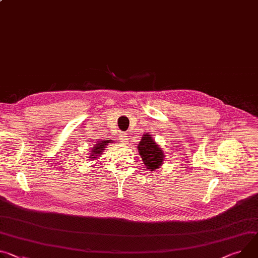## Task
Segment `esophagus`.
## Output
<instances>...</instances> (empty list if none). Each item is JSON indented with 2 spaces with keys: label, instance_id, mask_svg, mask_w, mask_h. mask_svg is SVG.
<instances>
[{
  "label": "esophagus",
  "instance_id": "esophagus-1",
  "mask_svg": "<svg viewBox=\"0 0 258 258\" xmlns=\"http://www.w3.org/2000/svg\"><path fill=\"white\" fill-rule=\"evenodd\" d=\"M119 138H120V141H121L122 143H126V142H127V140H128V138H127V135H126V134H120Z\"/></svg>",
  "mask_w": 258,
  "mask_h": 258
}]
</instances>
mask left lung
<instances>
[{"instance_id": "left-lung-1", "label": "left lung", "mask_w": 258, "mask_h": 258, "mask_svg": "<svg viewBox=\"0 0 258 258\" xmlns=\"http://www.w3.org/2000/svg\"><path fill=\"white\" fill-rule=\"evenodd\" d=\"M139 153L142 157L144 165L149 171H154L163 162V152L153 141L151 135L146 134L138 145Z\"/></svg>"}]
</instances>
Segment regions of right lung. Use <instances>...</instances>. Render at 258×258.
Returning a JSON list of instances; mask_svg holds the SVG:
<instances>
[{"instance_id": "right-lung-1", "label": "right lung", "mask_w": 258, "mask_h": 258, "mask_svg": "<svg viewBox=\"0 0 258 258\" xmlns=\"http://www.w3.org/2000/svg\"><path fill=\"white\" fill-rule=\"evenodd\" d=\"M110 141H112V140H107V141H101V142H98L97 145L93 146L92 148V151H91V160L92 159H96L101 153L102 151L104 150V148H106L105 146L108 145V143H110ZM112 143V142H111Z\"/></svg>"}]
</instances>
